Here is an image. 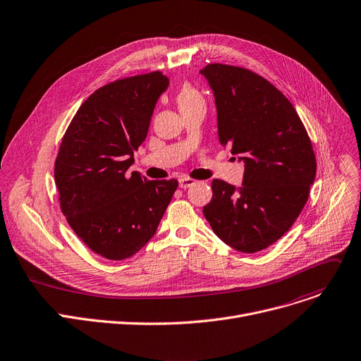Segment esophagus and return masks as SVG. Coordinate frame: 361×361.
I'll return each mask as SVG.
<instances>
[{"instance_id": "esophagus-1", "label": "esophagus", "mask_w": 361, "mask_h": 361, "mask_svg": "<svg viewBox=\"0 0 361 361\" xmlns=\"http://www.w3.org/2000/svg\"><path fill=\"white\" fill-rule=\"evenodd\" d=\"M178 184H180V187H181V188H188V187H191V185H195V184H196V180L183 177V178H180V180H178Z\"/></svg>"}]
</instances>
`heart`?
Returning <instances> with one entry per match:
<instances>
[{
  "label": "heart",
  "instance_id": "obj_1",
  "mask_svg": "<svg viewBox=\"0 0 361 361\" xmlns=\"http://www.w3.org/2000/svg\"><path fill=\"white\" fill-rule=\"evenodd\" d=\"M177 104L180 107V110L195 104V103H199V102H203V97L202 94L191 85L188 82H184L180 88H178V92H177Z\"/></svg>",
  "mask_w": 361,
  "mask_h": 361
}]
</instances>
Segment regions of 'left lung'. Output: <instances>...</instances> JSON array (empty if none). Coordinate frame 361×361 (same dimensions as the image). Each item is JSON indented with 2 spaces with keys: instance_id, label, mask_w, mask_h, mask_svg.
I'll return each mask as SVG.
<instances>
[{
  "instance_id": "left-lung-1",
  "label": "left lung",
  "mask_w": 361,
  "mask_h": 361,
  "mask_svg": "<svg viewBox=\"0 0 361 361\" xmlns=\"http://www.w3.org/2000/svg\"><path fill=\"white\" fill-rule=\"evenodd\" d=\"M200 74L213 90L221 145L245 162L238 191L224 180L212 181L204 218L229 247L258 252L289 231L305 207L315 152L293 104L270 81L225 63H209Z\"/></svg>"
}]
</instances>
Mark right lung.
<instances>
[{
	"label": "right lung",
	"instance_id": "right-lung-1",
	"mask_svg": "<svg viewBox=\"0 0 361 361\" xmlns=\"http://www.w3.org/2000/svg\"><path fill=\"white\" fill-rule=\"evenodd\" d=\"M168 84L154 71L100 87L62 137L55 161L61 210L81 241L107 259L129 258L149 241L178 187L177 180L128 173Z\"/></svg>",
	"mask_w": 361,
	"mask_h": 361
}]
</instances>
